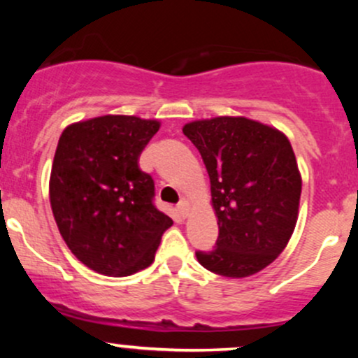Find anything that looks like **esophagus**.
<instances>
[{"instance_id": "obj_1", "label": "esophagus", "mask_w": 358, "mask_h": 358, "mask_svg": "<svg viewBox=\"0 0 358 358\" xmlns=\"http://www.w3.org/2000/svg\"><path fill=\"white\" fill-rule=\"evenodd\" d=\"M176 208H178V213L183 217V219H185V217H188V212H190V205H188L187 200H182V202L178 203V207H176Z\"/></svg>"}]
</instances>
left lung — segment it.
<instances>
[{"label":"left lung","instance_id":"8db88e82","mask_svg":"<svg viewBox=\"0 0 358 358\" xmlns=\"http://www.w3.org/2000/svg\"><path fill=\"white\" fill-rule=\"evenodd\" d=\"M183 134L202 155L219 224L215 248L196 259L220 276H252L285 250L298 220L301 175L289 139L231 116L188 122Z\"/></svg>","mask_w":358,"mask_h":358}]
</instances>
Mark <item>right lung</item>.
I'll list each match as a JSON object with an SVG mask.
<instances>
[{"instance_id": "obj_1", "label": "right lung", "mask_w": 358, "mask_h": 358, "mask_svg": "<svg viewBox=\"0 0 358 358\" xmlns=\"http://www.w3.org/2000/svg\"><path fill=\"white\" fill-rule=\"evenodd\" d=\"M159 122L108 116L62 133L50 173V205L72 254L96 273L129 276L148 268L173 220L155 207V182L138 159Z\"/></svg>"}]
</instances>
